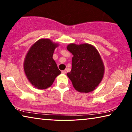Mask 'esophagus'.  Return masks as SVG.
Wrapping results in <instances>:
<instances>
[{
	"label": "esophagus",
	"instance_id": "obj_1",
	"mask_svg": "<svg viewBox=\"0 0 132 132\" xmlns=\"http://www.w3.org/2000/svg\"><path fill=\"white\" fill-rule=\"evenodd\" d=\"M62 73H63V74H66V70H64L62 71Z\"/></svg>",
	"mask_w": 132,
	"mask_h": 132
}]
</instances>
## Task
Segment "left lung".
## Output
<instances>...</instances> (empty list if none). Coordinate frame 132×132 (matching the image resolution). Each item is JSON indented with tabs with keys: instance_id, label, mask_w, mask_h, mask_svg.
<instances>
[{
	"instance_id": "left-lung-1",
	"label": "left lung",
	"mask_w": 132,
	"mask_h": 132,
	"mask_svg": "<svg viewBox=\"0 0 132 132\" xmlns=\"http://www.w3.org/2000/svg\"><path fill=\"white\" fill-rule=\"evenodd\" d=\"M67 50L73 55L71 71L67 73L73 87L81 93L94 91L101 82L105 71L99 52L95 46L87 43H71Z\"/></svg>"
}]
</instances>
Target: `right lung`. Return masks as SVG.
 Returning <instances> with one entry per match:
<instances>
[{
	"instance_id": "add662e5",
	"label": "right lung",
	"mask_w": 132,
	"mask_h": 132,
	"mask_svg": "<svg viewBox=\"0 0 132 132\" xmlns=\"http://www.w3.org/2000/svg\"><path fill=\"white\" fill-rule=\"evenodd\" d=\"M58 46L50 39L42 38L31 46L26 55L24 73L30 83L39 90L50 87L61 73L52 57Z\"/></svg>"
}]
</instances>
